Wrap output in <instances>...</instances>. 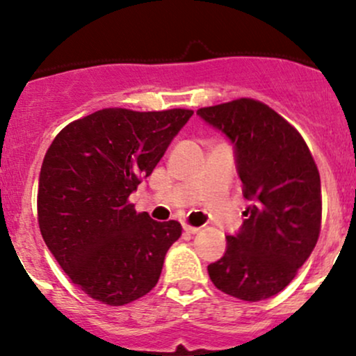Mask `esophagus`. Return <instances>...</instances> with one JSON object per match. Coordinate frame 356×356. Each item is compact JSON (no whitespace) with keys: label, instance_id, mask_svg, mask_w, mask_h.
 Returning a JSON list of instances; mask_svg holds the SVG:
<instances>
[{"label":"esophagus","instance_id":"obj_1","mask_svg":"<svg viewBox=\"0 0 356 356\" xmlns=\"http://www.w3.org/2000/svg\"><path fill=\"white\" fill-rule=\"evenodd\" d=\"M184 231L187 232V234H197L199 231H201V227H194V226H189V224H184Z\"/></svg>","mask_w":356,"mask_h":356}]
</instances>
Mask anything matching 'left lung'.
<instances>
[{
  "label": "left lung",
  "instance_id": "obj_1",
  "mask_svg": "<svg viewBox=\"0 0 356 356\" xmlns=\"http://www.w3.org/2000/svg\"><path fill=\"white\" fill-rule=\"evenodd\" d=\"M197 115L229 138L249 206L243 226L226 236L224 256L207 266L226 295L261 301L293 281L316 246L321 182L312 152L268 105L239 99L199 108Z\"/></svg>",
  "mask_w": 356,
  "mask_h": 356
}]
</instances>
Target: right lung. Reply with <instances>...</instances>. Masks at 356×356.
I'll list each match as a JSON object with an SVG mask.
<instances>
[{
	"label": "right lung",
	"instance_id": "right-lung-1",
	"mask_svg": "<svg viewBox=\"0 0 356 356\" xmlns=\"http://www.w3.org/2000/svg\"><path fill=\"white\" fill-rule=\"evenodd\" d=\"M192 113L104 108L51 142L40 172V231L61 269L93 300L122 306L157 284L182 227L137 214L129 195Z\"/></svg>",
	"mask_w": 356,
	"mask_h": 356
}]
</instances>
